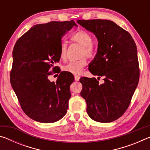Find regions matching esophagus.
<instances>
[{
    "mask_svg": "<svg viewBox=\"0 0 150 150\" xmlns=\"http://www.w3.org/2000/svg\"><path fill=\"white\" fill-rule=\"evenodd\" d=\"M79 79H80V77L79 75H75V80L76 81H78L79 80Z\"/></svg>",
    "mask_w": 150,
    "mask_h": 150,
    "instance_id": "esophagus-1",
    "label": "esophagus"
}]
</instances>
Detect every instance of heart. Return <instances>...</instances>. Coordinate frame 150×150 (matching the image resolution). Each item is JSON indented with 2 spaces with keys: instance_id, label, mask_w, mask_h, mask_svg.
<instances>
[{
  "instance_id": "obj_1",
  "label": "heart",
  "mask_w": 150,
  "mask_h": 150,
  "mask_svg": "<svg viewBox=\"0 0 150 150\" xmlns=\"http://www.w3.org/2000/svg\"><path fill=\"white\" fill-rule=\"evenodd\" d=\"M71 40L73 42H77L78 44L83 46V49L81 50V57L85 55L86 57L91 58L93 56L95 50L92 45L93 37L89 33L85 30H80L72 35ZM60 57L62 59H65L67 57V45L65 42H63L61 44ZM86 65H87V61L85 57H83L77 61L70 62L67 65L63 66V69L66 72L78 75L81 73Z\"/></svg>"
}]
</instances>
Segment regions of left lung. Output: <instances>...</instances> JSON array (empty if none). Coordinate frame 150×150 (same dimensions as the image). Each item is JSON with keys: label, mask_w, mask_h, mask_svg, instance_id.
<instances>
[{"label": "left lung", "mask_w": 150, "mask_h": 150, "mask_svg": "<svg viewBox=\"0 0 150 150\" xmlns=\"http://www.w3.org/2000/svg\"><path fill=\"white\" fill-rule=\"evenodd\" d=\"M77 23L98 40L97 53L88 65L94 75L82 77L80 93L87 103L89 117L98 122H111L124 115L130 105L139 77L136 45L122 28L108 20H79Z\"/></svg>", "instance_id": "left-lung-1"}]
</instances>
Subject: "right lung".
Listing matches in <instances>:
<instances>
[{
	"label": "right lung",
	"mask_w": 150,
	"mask_h": 150,
	"mask_svg": "<svg viewBox=\"0 0 150 150\" xmlns=\"http://www.w3.org/2000/svg\"><path fill=\"white\" fill-rule=\"evenodd\" d=\"M74 26L73 20L36 24L14 45L11 83L24 113L35 121L53 123L67 113L74 77L66 71L56 82L48 77L50 67L59 62L62 37Z\"/></svg>",
	"instance_id": "1"
}]
</instances>
